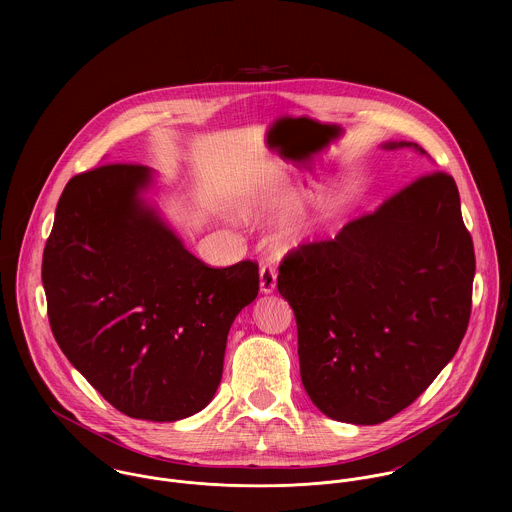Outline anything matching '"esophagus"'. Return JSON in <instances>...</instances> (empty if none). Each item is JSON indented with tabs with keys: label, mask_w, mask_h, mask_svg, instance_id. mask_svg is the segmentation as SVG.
Returning a JSON list of instances; mask_svg holds the SVG:
<instances>
[{
	"label": "esophagus",
	"mask_w": 512,
	"mask_h": 512,
	"mask_svg": "<svg viewBox=\"0 0 512 512\" xmlns=\"http://www.w3.org/2000/svg\"><path fill=\"white\" fill-rule=\"evenodd\" d=\"M278 284V272L272 264H264L260 268V292L272 293Z\"/></svg>",
	"instance_id": "obj_1"
}]
</instances>
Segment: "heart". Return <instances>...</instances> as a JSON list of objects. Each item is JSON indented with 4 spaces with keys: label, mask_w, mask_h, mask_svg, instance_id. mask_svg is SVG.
Instances as JSON below:
<instances>
[{
    "label": "heart",
    "mask_w": 512,
    "mask_h": 512,
    "mask_svg": "<svg viewBox=\"0 0 512 512\" xmlns=\"http://www.w3.org/2000/svg\"><path fill=\"white\" fill-rule=\"evenodd\" d=\"M331 197L329 191H323L321 195V209H325L329 205ZM293 203H295V191H288L276 197H262V199H254L248 201L242 209L244 219L248 220H268L280 219L284 215H288L292 211ZM317 215H303L299 219L292 220L286 228H282V232L278 234V244L282 250H292L297 248L307 236L309 232L315 228L317 224Z\"/></svg>",
    "instance_id": "heart-1"
}]
</instances>
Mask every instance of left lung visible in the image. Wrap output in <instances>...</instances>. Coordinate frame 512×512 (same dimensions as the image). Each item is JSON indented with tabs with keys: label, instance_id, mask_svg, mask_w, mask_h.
<instances>
[{
	"label": "left lung",
	"instance_id": "1",
	"mask_svg": "<svg viewBox=\"0 0 512 512\" xmlns=\"http://www.w3.org/2000/svg\"><path fill=\"white\" fill-rule=\"evenodd\" d=\"M384 149L414 142H386ZM473 240L451 175L430 173L290 252L278 290L292 305L305 392L331 420L374 426L408 408L461 345Z\"/></svg>",
	"mask_w": 512,
	"mask_h": 512
}]
</instances>
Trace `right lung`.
<instances>
[{
	"label": "right lung",
	"instance_id": "obj_1",
	"mask_svg": "<svg viewBox=\"0 0 512 512\" xmlns=\"http://www.w3.org/2000/svg\"><path fill=\"white\" fill-rule=\"evenodd\" d=\"M153 171L106 163L73 177L43 252L53 335L71 365L130 418L201 412L226 337L258 295V264L209 268L149 205Z\"/></svg>",
	"mask_w": 512,
	"mask_h": 512
}]
</instances>
